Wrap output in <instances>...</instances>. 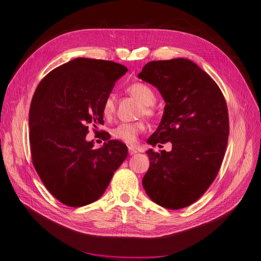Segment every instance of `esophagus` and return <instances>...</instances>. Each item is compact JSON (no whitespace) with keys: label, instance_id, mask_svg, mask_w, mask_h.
Returning a JSON list of instances; mask_svg holds the SVG:
<instances>
[{"label":"esophagus","instance_id":"1","mask_svg":"<svg viewBox=\"0 0 261 261\" xmlns=\"http://www.w3.org/2000/svg\"><path fill=\"white\" fill-rule=\"evenodd\" d=\"M137 152H138V150L135 149L134 147H131V146L129 147V154H130V155H134Z\"/></svg>","mask_w":261,"mask_h":261}]
</instances>
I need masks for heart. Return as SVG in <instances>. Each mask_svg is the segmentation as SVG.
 Returning <instances> with one entry per match:
<instances>
[{
	"mask_svg": "<svg viewBox=\"0 0 261 261\" xmlns=\"http://www.w3.org/2000/svg\"><path fill=\"white\" fill-rule=\"evenodd\" d=\"M127 92L129 95L138 99L142 105H144V112L146 115H152V106L155 102V95L153 90L146 84L134 83L128 86ZM102 113L105 117L111 118L115 113V98L113 95H109L102 105ZM145 130V123L139 122H122L119 123L112 130V135L115 139L126 143L128 145H133L137 143L138 137L141 132Z\"/></svg>",
	"mask_w": 261,
	"mask_h": 261,
	"instance_id": "b5f03b06",
	"label": "heart"
}]
</instances>
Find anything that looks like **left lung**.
I'll use <instances>...</instances> for the list:
<instances>
[{
	"label": "left lung",
	"mask_w": 261,
	"mask_h": 261,
	"mask_svg": "<svg viewBox=\"0 0 261 261\" xmlns=\"http://www.w3.org/2000/svg\"><path fill=\"white\" fill-rule=\"evenodd\" d=\"M139 79L153 85L165 101L164 113L148 144L172 143V150L149 149L143 187L167 209L195 202L217 177L227 147L228 110L220 87L187 59L147 63Z\"/></svg>",
	"instance_id": "8db88e82"
}]
</instances>
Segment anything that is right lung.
<instances>
[{
    "instance_id": "1",
    "label": "right lung",
    "mask_w": 261,
    "mask_h": 261,
    "mask_svg": "<svg viewBox=\"0 0 261 261\" xmlns=\"http://www.w3.org/2000/svg\"><path fill=\"white\" fill-rule=\"evenodd\" d=\"M127 71L114 62L79 58L50 71L35 90L29 115L32 161L44 187L66 206L99 199L126 160L121 142L107 135L95 149L86 134L90 124H103V101Z\"/></svg>"
}]
</instances>
